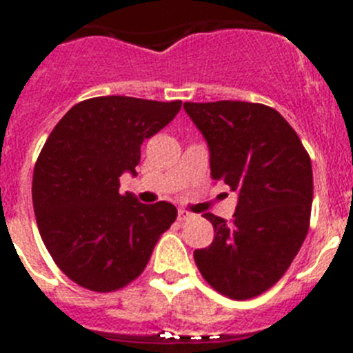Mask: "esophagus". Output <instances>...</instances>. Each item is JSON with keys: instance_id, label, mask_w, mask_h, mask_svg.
Listing matches in <instances>:
<instances>
[{"instance_id": "obj_1", "label": "esophagus", "mask_w": 353, "mask_h": 353, "mask_svg": "<svg viewBox=\"0 0 353 353\" xmlns=\"http://www.w3.org/2000/svg\"><path fill=\"white\" fill-rule=\"evenodd\" d=\"M191 217H192V214H189L187 210H182V208H180V210H179V221H180V223H183V221H189Z\"/></svg>"}]
</instances>
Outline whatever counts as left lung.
Segmentation results:
<instances>
[{
	"label": "left lung",
	"instance_id": "1",
	"mask_svg": "<svg viewBox=\"0 0 353 353\" xmlns=\"http://www.w3.org/2000/svg\"><path fill=\"white\" fill-rule=\"evenodd\" d=\"M207 139L210 174L239 194L232 223L205 214L214 242L196 249L205 281L235 301L258 297L288 270L310 230L311 159L276 109L240 101L185 102Z\"/></svg>",
	"mask_w": 353,
	"mask_h": 353
}]
</instances>
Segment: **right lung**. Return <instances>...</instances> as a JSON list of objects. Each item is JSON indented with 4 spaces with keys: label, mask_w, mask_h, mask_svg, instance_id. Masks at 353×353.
Returning a JSON list of instances; mask_svg holds the SVG:
<instances>
[{
    "label": "right lung",
    "mask_w": 353,
    "mask_h": 353,
    "mask_svg": "<svg viewBox=\"0 0 353 353\" xmlns=\"http://www.w3.org/2000/svg\"><path fill=\"white\" fill-rule=\"evenodd\" d=\"M180 105L95 97L68 109L49 134L33 170L37 224L54 263L83 288L105 293L134 281L176 219L168 201L143 205L120 194V176L138 174L143 141Z\"/></svg>",
    "instance_id": "right-lung-1"
}]
</instances>
